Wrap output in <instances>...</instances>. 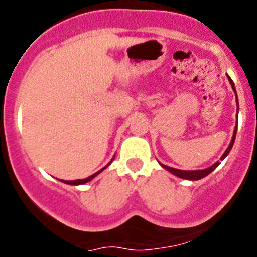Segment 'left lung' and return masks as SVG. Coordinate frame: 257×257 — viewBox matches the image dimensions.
Segmentation results:
<instances>
[{"label": "left lung", "mask_w": 257, "mask_h": 257, "mask_svg": "<svg viewBox=\"0 0 257 257\" xmlns=\"http://www.w3.org/2000/svg\"><path fill=\"white\" fill-rule=\"evenodd\" d=\"M228 79H229V82H230L231 87H233V90H234L235 92V87H234V82L231 81L230 77L228 76ZM237 95V94H235ZM237 105H238V99H237ZM238 113V110H237ZM235 134H237V127L234 128V134H233V138H231V142L230 144H229V147L226 148V151L224 152V154L221 156V158L220 160H224L226 156L229 154V152H230V149L233 148V144H234V140H235ZM161 166H162L163 169L167 170V171H170L171 174H174L175 176H178V178H181V179H187V180H199V179H203L206 178L208 174H211V172L213 171V170L216 169L217 166L220 165V162L217 161L216 163H213L212 166H210V167H207V169L205 170H193V171H185V170H178V169H172V167H169V166H166V165H162V163H160Z\"/></svg>", "instance_id": "8db88e82"}]
</instances>
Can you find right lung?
<instances>
[{
    "label": "right lung",
    "instance_id": "1",
    "mask_svg": "<svg viewBox=\"0 0 257 257\" xmlns=\"http://www.w3.org/2000/svg\"><path fill=\"white\" fill-rule=\"evenodd\" d=\"M113 161V160H112ZM112 161H110V162H112ZM110 162L108 163V165L105 166V167H103V169L100 170V171H97V172H95L94 175H91V176H88V178H86V179H82V180H72V181H68V180H60V181H63V183H65V184H69V185H81V184H85V183H87V181H90V180H92V179L95 178V176H96V175H99L100 174L101 171H103V170H105L106 167H108L109 165H110Z\"/></svg>",
    "mask_w": 257,
    "mask_h": 257
}]
</instances>
